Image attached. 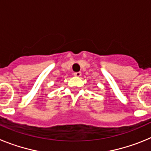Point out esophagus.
I'll return each instance as SVG.
<instances>
[{
  "instance_id": "obj_1",
  "label": "esophagus",
  "mask_w": 151,
  "mask_h": 151,
  "mask_svg": "<svg viewBox=\"0 0 151 151\" xmlns=\"http://www.w3.org/2000/svg\"><path fill=\"white\" fill-rule=\"evenodd\" d=\"M81 75H82V73H81V72H76V73H73V76L76 77L81 76Z\"/></svg>"
}]
</instances>
